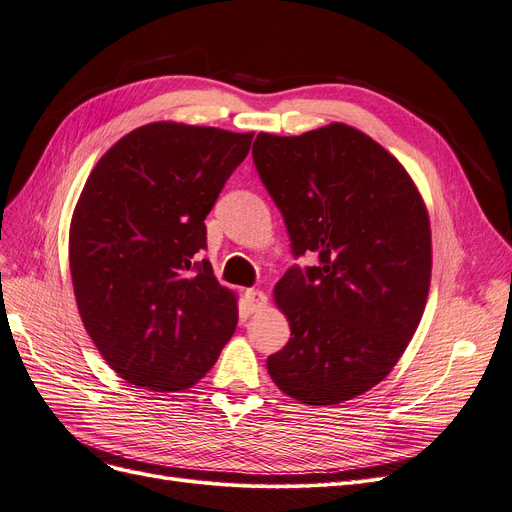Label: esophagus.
I'll use <instances>...</instances> for the list:
<instances>
[{
	"label": "esophagus",
	"instance_id": "obj_1",
	"mask_svg": "<svg viewBox=\"0 0 512 512\" xmlns=\"http://www.w3.org/2000/svg\"><path fill=\"white\" fill-rule=\"evenodd\" d=\"M243 302H245V309H248L250 313H258L264 309V306H267L269 300H267V294L260 290H245Z\"/></svg>",
	"mask_w": 512,
	"mask_h": 512
}]
</instances>
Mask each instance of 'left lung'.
Returning <instances> with one entry per match:
<instances>
[{"label":"left lung","instance_id":"8db88e82","mask_svg":"<svg viewBox=\"0 0 512 512\" xmlns=\"http://www.w3.org/2000/svg\"><path fill=\"white\" fill-rule=\"evenodd\" d=\"M252 157L294 256H319L275 285L292 338L267 370L306 405L355 399L391 374L422 319L433 269L424 201L391 153L346 124L260 132Z\"/></svg>","mask_w":512,"mask_h":512}]
</instances>
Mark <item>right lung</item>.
I'll use <instances>...</instances> for the list:
<instances>
[{
    "mask_svg": "<svg viewBox=\"0 0 512 512\" xmlns=\"http://www.w3.org/2000/svg\"><path fill=\"white\" fill-rule=\"evenodd\" d=\"M252 138L155 121L119 138L90 172L69 229L73 292L96 349L126 382L185 391L231 340L237 296L193 258Z\"/></svg>",
    "mask_w": 512,
    "mask_h": 512,
    "instance_id": "obj_1",
    "label": "right lung"
}]
</instances>
